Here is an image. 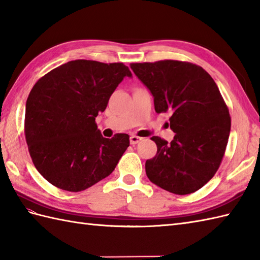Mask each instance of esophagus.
<instances>
[{
	"label": "esophagus",
	"mask_w": 260,
	"mask_h": 260,
	"mask_svg": "<svg viewBox=\"0 0 260 260\" xmlns=\"http://www.w3.org/2000/svg\"><path fill=\"white\" fill-rule=\"evenodd\" d=\"M142 139H143V138H141V137L131 136V137H130V143H131V145H137V143L139 142V141H141Z\"/></svg>",
	"instance_id": "34e87169"
}]
</instances>
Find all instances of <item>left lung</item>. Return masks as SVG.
I'll return each mask as SVG.
<instances>
[{"mask_svg":"<svg viewBox=\"0 0 260 260\" xmlns=\"http://www.w3.org/2000/svg\"><path fill=\"white\" fill-rule=\"evenodd\" d=\"M154 98L157 113L171 112L170 143L152 137L157 154L146 161L149 180L175 194H189L215 176L228 143L232 119L216 82L203 68L177 60L131 63Z\"/></svg>","mask_w":260,"mask_h":260,"instance_id":"8db88e82","label":"left lung"}]
</instances>
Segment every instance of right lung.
<instances>
[{"label":"right lung","mask_w":260,"mask_h":260,"mask_svg":"<svg viewBox=\"0 0 260 260\" xmlns=\"http://www.w3.org/2000/svg\"><path fill=\"white\" fill-rule=\"evenodd\" d=\"M123 63L74 60L34 84L27 96L24 135L41 176L56 188L78 192L108 177L130 145L129 136L103 138L95 118L124 77Z\"/></svg>","instance_id":"right-lung-1"}]
</instances>
